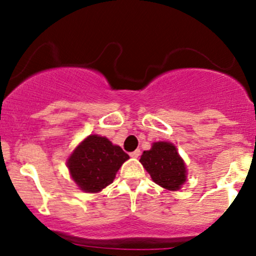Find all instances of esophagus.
I'll list each match as a JSON object with an SVG mask.
<instances>
[{
  "label": "esophagus",
  "mask_w": 256,
  "mask_h": 256,
  "mask_svg": "<svg viewBox=\"0 0 256 256\" xmlns=\"http://www.w3.org/2000/svg\"><path fill=\"white\" fill-rule=\"evenodd\" d=\"M140 149H136V150H134V152H130V156L134 158H137L138 156H140Z\"/></svg>",
  "instance_id": "esophagus-1"
}]
</instances>
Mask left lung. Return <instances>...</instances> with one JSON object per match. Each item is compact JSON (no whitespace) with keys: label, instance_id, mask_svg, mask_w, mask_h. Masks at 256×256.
Returning a JSON list of instances; mask_svg holds the SVG:
<instances>
[{"label":"left lung","instance_id":"8db88e82","mask_svg":"<svg viewBox=\"0 0 256 256\" xmlns=\"http://www.w3.org/2000/svg\"><path fill=\"white\" fill-rule=\"evenodd\" d=\"M140 162L152 180L164 189L177 192L186 180V167L177 148L170 142L152 143L150 150L143 152Z\"/></svg>","mask_w":256,"mask_h":256}]
</instances>
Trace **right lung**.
<instances>
[{"label":"right lung","instance_id":"obj_1","mask_svg":"<svg viewBox=\"0 0 256 256\" xmlns=\"http://www.w3.org/2000/svg\"><path fill=\"white\" fill-rule=\"evenodd\" d=\"M130 158L119 146L98 134H90L73 150L67 167L85 192H98L113 183L120 166Z\"/></svg>","mask_w":256,"mask_h":256}]
</instances>
